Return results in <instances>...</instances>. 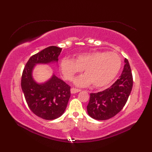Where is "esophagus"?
Segmentation results:
<instances>
[{"label": "esophagus", "mask_w": 152, "mask_h": 152, "mask_svg": "<svg viewBox=\"0 0 152 152\" xmlns=\"http://www.w3.org/2000/svg\"><path fill=\"white\" fill-rule=\"evenodd\" d=\"M80 91H81V90H80V89H76V88H71V89H70V92H71V93H72V94H74V93H78V92H80Z\"/></svg>", "instance_id": "34e87169"}]
</instances>
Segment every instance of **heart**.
Returning <instances> with one entry per match:
<instances>
[{"label": "heart", "mask_w": 152, "mask_h": 152, "mask_svg": "<svg viewBox=\"0 0 152 152\" xmlns=\"http://www.w3.org/2000/svg\"><path fill=\"white\" fill-rule=\"evenodd\" d=\"M121 61L118 54L105 51H91L78 55L75 60L65 57L61 61V71L64 79L72 80L76 74L84 70L86 74L77 78L74 83L84 87L93 83L95 88L108 86L117 76Z\"/></svg>", "instance_id": "1"}]
</instances>
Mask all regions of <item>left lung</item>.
Segmentation results:
<instances>
[{
    "mask_svg": "<svg viewBox=\"0 0 152 152\" xmlns=\"http://www.w3.org/2000/svg\"><path fill=\"white\" fill-rule=\"evenodd\" d=\"M121 75L104 91L90 94L87 110L89 116L97 120H106L120 112L127 102L133 88V75L127 59Z\"/></svg>",
    "mask_w": 152,
    "mask_h": 152,
    "instance_id": "left-lung-1",
    "label": "left lung"
}]
</instances>
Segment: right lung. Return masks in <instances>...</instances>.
Segmentation results:
<instances>
[{"mask_svg": "<svg viewBox=\"0 0 152 152\" xmlns=\"http://www.w3.org/2000/svg\"><path fill=\"white\" fill-rule=\"evenodd\" d=\"M62 48L50 46L30 57L23 71L21 89L25 100L35 115L46 120L63 114L70 97V87L53 74L50 80L38 83L33 79V71L37 64L57 63Z\"/></svg>", "mask_w": 152, "mask_h": 152, "instance_id": "right-lung-1", "label": "right lung"}]
</instances>
